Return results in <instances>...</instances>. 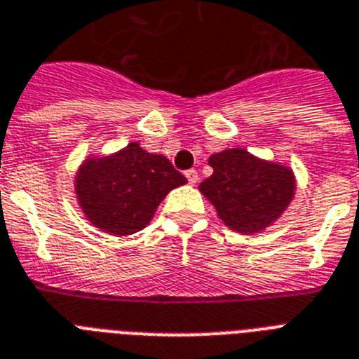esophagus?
<instances>
[{
	"label": "esophagus",
	"instance_id": "obj_1",
	"mask_svg": "<svg viewBox=\"0 0 359 359\" xmlns=\"http://www.w3.org/2000/svg\"><path fill=\"white\" fill-rule=\"evenodd\" d=\"M186 179H188L189 184H195V182L199 180V173H197L195 170H188L186 171Z\"/></svg>",
	"mask_w": 359,
	"mask_h": 359
}]
</instances>
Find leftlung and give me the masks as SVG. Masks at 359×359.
Instances as JSON below:
<instances>
[{
	"label": "left lung",
	"instance_id": "8db88e82",
	"mask_svg": "<svg viewBox=\"0 0 359 359\" xmlns=\"http://www.w3.org/2000/svg\"><path fill=\"white\" fill-rule=\"evenodd\" d=\"M208 164L214 173L201 182L199 191L219 219L240 234H256L273 225L295 197V175L280 162L232 147L212 154Z\"/></svg>",
	"mask_w": 359,
	"mask_h": 359
}]
</instances>
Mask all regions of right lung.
I'll return each mask as SVG.
<instances>
[{
    "mask_svg": "<svg viewBox=\"0 0 359 359\" xmlns=\"http://www.w3.org/2000/svg\"><path fill=\"white\" fill-rule=\"evenodd\" d=\"M186 182L164 154L147 153L138 142L112 154H90L74 180L84 217L112 236L145 229L165 195Z\"/></svg>",
    "mask_w": 359,
    "mask_h": 359,
    "instance_id": "add662e5",
    "label": "right lung"
}]
</instances>
